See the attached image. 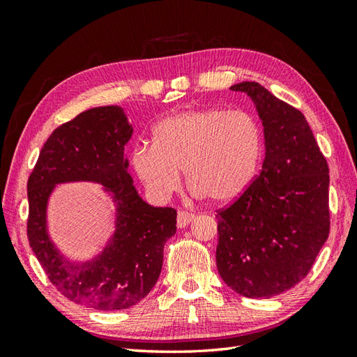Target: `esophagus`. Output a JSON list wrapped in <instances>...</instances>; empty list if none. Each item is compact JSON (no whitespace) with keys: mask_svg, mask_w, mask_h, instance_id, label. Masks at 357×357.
I'll return each mask as SVG.
<instances>
[{"mask_svg":"<svg viewBox=\"0 0 357 357\" xmlns=\"http://www.w3.org/2000/svg\"><path fill=\"white\" fill-rule=\"evenodd\" d=\"M193 215L188 213V211H178V218H176V224L179 229H184V227H187L188 224H190L193 221Z\"/></svg>","mask_w":357,"mask_h":357,"instance_id":"esophagus-1","label":"esophagus"}]
</instances>
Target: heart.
Wrapping results in <instances>:
<instances>
[{"label": "heart", "instance_id": "heart-1", "mask_svg": "<svg viewBox=\"0 0 357 357\" xmlns=\"http://www.w3.org/2000/svg\"><path fill=\"white\" fill-rule=\"evenodd\" d=\"M262 149V128L250 113L188 110L158 123L153 144L133 149L132 165L156 198H167L176 190L184 169L195 196L231 202L252 185Z\"/></svg>", "mask_w": 357, "mask_h": 357}]
</instances>
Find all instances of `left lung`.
<instances>
[{"label": "left lung", "instance_id": "obj_1", "mask_svg": "<svg viewBox=\"0 0 357 357\" xmlns=\"http://www.w3.org/2000/svg\"><path fill=\"white\" fill-rule=\"evenodd\" d=\"M230 89L255 102L265 158L247 192L218 211L216 265L231 290L268 299L308 275L328 238V164L298 109L259 82Z\"/></svg>", "mask_w": 357, "mask_h": 357}]
</instances>
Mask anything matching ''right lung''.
Wrapping results in <instances>:
<instances>
[{"mask_svg": "<svg viewBox=\"0 0 357 357\" xmlns=\"http://www.w3.org/2000/svg\"><path fill=\"white\" fill-rule=\"evenodd\" d=\"M133 128L118 105L79 113L53 130L27 181V238L50 282L75 304L116 312L138 304L161 275L164 245L176 233V210L151 207L128 173ZM90 180L117 206V230L92 261L72 263L47 233V202L56 183Z\"/></svg>", "mask_w": 357, "mask_h": 357, "instance_id": "right-lung-1", "label": "right lung"}]
</instances>
